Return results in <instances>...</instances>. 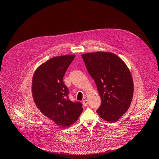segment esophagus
I'll return each mask as SVG.
<instances>
[{
	"mask_svg": "<svg viewBox=\"0 0 159 159\" xmlns=\"http://www.w3.org/2000/svg\"><path fill=\"white\" fill-rule=\"evenodd\" d=\"M88 100H84L83 101V105L84 106V107H87L88 106Z\"/></svg>",
	"mask_w": 159,
	"mask_h": 159,
	"instance_id": "obj_1",
	"label": "esophagus"
}]
</instances>
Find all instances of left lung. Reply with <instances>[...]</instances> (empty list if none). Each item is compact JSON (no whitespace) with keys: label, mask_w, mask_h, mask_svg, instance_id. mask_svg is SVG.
Masks as SVG:
<instances>
[{"label":"left lung","mask_w":159,"mask_h":159,"mask_svg":"<svg viewBox=\"0 0 159 159\" xmlns=\"http://www.w3.org/2000/svg\"><path fill=\"white\" fill-rule=\"evenodd\" d=\"M81 56L102 99L97 113L108 122L117 121L128 110L133 98L134 82L129 69L111 52H88Z\"/></svg>","instance_id":"obj_1"}]
</instances>
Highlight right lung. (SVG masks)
<instances>
[{
  "mask_svg": "<svg viewBox=\"0 0 159 159\" xmlns=\"http://www.w3.org/2000/svg\"><path fill=\"white\" fill-rule=\"evenodd\" d=\"M75 55L54 57L36 69L32 91L35 105L46 117L62 128L75 123L83 111L80 102L68 99L63 77Z\"/></svg>",
  "mask_w": 159,
  "mask_h": 159,
  "instance_id": "right-lung-1",
  "label": "right lung"
}]
</instances>
